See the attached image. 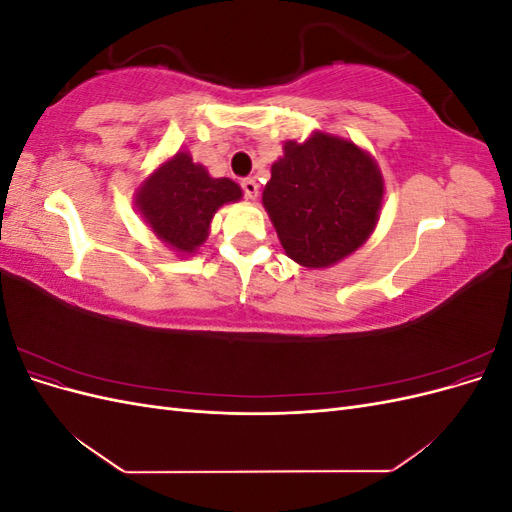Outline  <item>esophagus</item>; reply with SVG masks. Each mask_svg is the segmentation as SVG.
Here are the masks:
<instances>
[{"label": "esophagus", "mask_w": 512, "mask_h": 512, "mask_svg": "<svg viewBox=\"0 0 512 512\" xmlns=\"http://www.w3.org/2000/svg\"><path fill=\"white\" fill-rule=\"evenodd\" d=\"M241 188H243V194H245L247 198H250V200L258 198V183H256V179H252V177L243 179V181H241Z\"/></svg>", "instance_id": "1"}]
</instances>
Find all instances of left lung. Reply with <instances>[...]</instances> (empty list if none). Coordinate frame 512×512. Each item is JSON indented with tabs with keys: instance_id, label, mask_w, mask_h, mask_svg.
Here are the masks:
<instances>
[{
	"instance_id": "obj_1",
	"label": "left lung",
	"mask_w": 512,
	"mask_h": 512,
	"mask_svg": "<svg viewBox=\"0 0 512 512\" xmlns=\"http://www.w3.org/2000/svg\"><path fill=\"white\" fill-rule=\"evenodd\" d=\"M382 175L365 151L331 134L286 143L271 166L262 205L286 254L303 267H329L361 247L378 222Z\"/></svg>"
}]
</instances>
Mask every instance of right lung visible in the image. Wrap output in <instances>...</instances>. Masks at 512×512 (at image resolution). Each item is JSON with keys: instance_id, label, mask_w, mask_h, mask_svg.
Segmentation results:
<instances>
[{"instance_id": "1", "label": "right lung", "mask_w": 512, "mask_h": 512, "mask_svg": "<svg viewBox=\"0 0 512 512\" xmlns=\"http://www.w3.org/2000/svg\"><path fill=\"white\" fill-rule=\"evenodd\" d=\"M241 198L232 179H213L188 153L162 164L138 192L136 205L156 235L177 252H194L209 235L213 213Z\"/></svg>"}]
</instances>
